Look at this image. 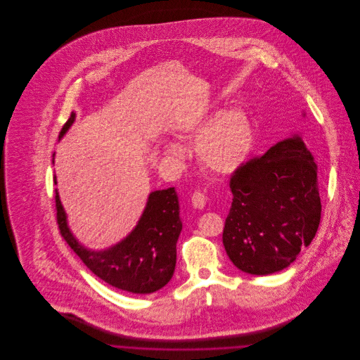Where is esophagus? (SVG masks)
<instances>
[{
	"instance_id": "esophagus-1",
	"label": "esophagus",
	"mask_w": 360,
	"mask_h": 360,
	"mask_svg": "<svg viewBox=\"0 0 360 360\" xmlns=\"http://www.w3.org/2000/svg\"><path fill=\"white\" fill-rule=\"evenodd\" d=\"M191 204L195 209H204L206 205V197L201 191H194L191 195Z\"/></svg>"
}]
</instances>
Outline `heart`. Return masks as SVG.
Segmentation results:
<instances>
[{"instance_id":"heart-1","label":"heart","mask_w":360,"mask_h":360,"mask_svg":"<svg viewBox=\"0 0 360 360\" xmlns=\"http://www.w3.org/2000/svg\"><path fill=\"white\" fill-rule=\"evenodd\" d=\"M179 132L197 137L195 150L206 170L226 175L240 169L254 147V131L248 115L240 108H229L219 113L212 108L179 124ZM166 153L181 159L185 150L181 144L170 141Z\"/></svg>"}]
</instances>
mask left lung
I'll return each instance as SVG.
<instances>
[{
  "label": "left lung",
  "instance_id": "8db88e82",
  "mask_svg": "<svg viewBox=\"0 0 360 360\" xmlns=\"http://www.w3.org/2000/svg\"><path fill=\"white\" fill-rule=\"evenodd\" d=\"M229 186L233 200L223 243L232 263L252 275L289 267L316 236L321 217L317 166L302 137L278 141L244 163Z\"/></svg>",
  "mask_w": 360,
  "mask_h": 360
}]
</instances>
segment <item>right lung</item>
<instances>
[{
  "label": "right lung",
  "mask_w": 360,
  "mask_h": 360,
  "mask_svg": "<svg viewBox=\"0 0 360 360\" xmlns=\"http://www.w3.org/2000/svg\"><path fill=\"white\" fill-rule=\"evenodd\" d=\"M74 120L72 112L59 140ZM53 184L56 185L55 175ZM55 202L60 235L93 274L116 289L134 294H150L170 282L176 263V241L182 231L175 188L151 191L136 226L119 243L98 251L85 247L70 231L58 188H55Z\"/></svg>",
  "instance_id": "obj_1"
}]
</instances>
